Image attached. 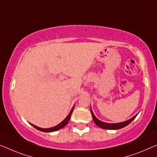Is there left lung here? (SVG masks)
Listing matches in <instances>:
<instances>
[{"label":"left lung","mask_w":157,"mask_h":157,"mask_svg":"<svg viewBox=\"0 0 157 157\" xmlns=\"http://www.w3.org/2000/svg\"><path fill=\"white\" fill-rule=\"evenodd\" d=\"M90 111H91L92 117V119H93L94 123H95L96 124L98 125V127H100V128H102V129H121V128L124 127H126V126H127L128 124H129L131 123L132 121L135 119L136 117L137 116V114H136V115L130 119V120L125 121V122H123L116 123V124H109V123H106V122H101V121L99 120L98 118H96V117L94 115L93 112H92V111L91 108H90Z\"/></svg>","instance_id":"obj_1"}]
</instances>
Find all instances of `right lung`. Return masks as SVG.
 Returning <instances> with one entry per match:
<instances>
[{"instance_id": "obj_1", "label": "right lung", "mask_w": 157, "mask_h": 157, "mask_svg": "<svg viewBox=\"0 0 157 157\" xmlns=\"http://www.w3.org/2000/svg\"><path fill=\"white\" fill-rule=\"evenodd\" d=\"M73 109H74V107H72V109H71V111H70V112L69 113V114H68V115H67V117H66L65 120H64L61 123H59L58 125H57V126H56V127H54L48 128V129H43V128L38 127H37V126H35L34 124H31V125L33 127H35V129H37V130H40V131H42V132H51L57 131V130H59V129H62V128L65 127V125L67 124V123H68V122H69V120H70V117H71V115H72V112H73Z\"/></svg>"}]
</instances>
